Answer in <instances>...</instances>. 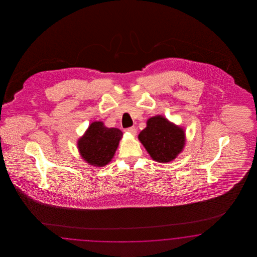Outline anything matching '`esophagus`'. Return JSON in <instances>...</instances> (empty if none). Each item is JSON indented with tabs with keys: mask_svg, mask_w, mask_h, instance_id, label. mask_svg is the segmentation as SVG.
<instances>
[{
	"mask_svg": "<svg viewBox=\"0 0 257 257\" xmlns=\"http://www.w3.org/2000/svg\"><path fill=\"white\" fill-rule=\"evenodd\" d=\"M126 131L128 133H130L131 135L133 136H136L137 135V128L135 127V126H133V127H129V128H127L126 129Z\"/></svg>",
	"mask_w": 257,
	"mask_h": 257,
	"instance_id": "34e87169",
	"label": "esophagus"
}]
</instances>
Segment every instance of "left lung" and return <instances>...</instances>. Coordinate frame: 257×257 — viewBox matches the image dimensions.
<instances>
[{"instance_id": "left-lung-1", "label": "left lung", "mask_w": 257, "mask_h": 257, "mask_svg": "<svg viewBox=\"0 0 257 257\" xmlns=\"http://www.w3.org/2000/svg\"><path fill=\"white\" fill-rule=\"evenodd\" d=\"M139 140L154 160L168 163L183 151L186 137L183 128L166 117L156 116L147 120V127L140 133Z\"/></svg>"}]
</instances>
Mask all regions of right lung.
<instances>
[{"label": "right lung", "mask_w": 257, "mask_h": 257, "mask_svg": "<svg viewBox=\"0 0 257 257\" xmlns=\"http://www.w3.org/2000/svg\"><path fill=\"white\" fill-rule=\"evenodd\" d=\"M121 138L119 129L107 128L101 121H94L78 140V150L87 163L103 167L113 158Z\"/></svg>", "instance_id": "right-lung-1"}]
</instances>
